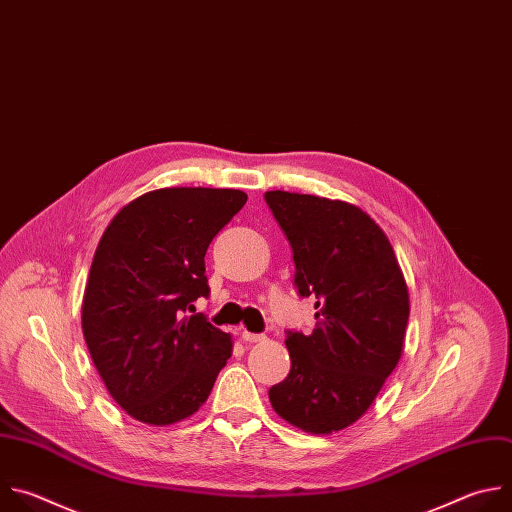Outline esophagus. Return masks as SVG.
Instances as JSON below:
<instances>
[{
    "mask_svg": "<svg viewBox=\"0 0 512 512\" xmlns=\"http://www.w3.org/2000/svg\"><path fill=\"white\" fill-rule=\"evenodd\" d=\"M240 339L244 343H262V341H266L264 335H256V333H248V331H240Z\"/></svg>",
    "mask_w": 512,
    "mask_h": 512,
    "instance_id": "34e87169",
    "label": "esophagus"
}]
</instances>
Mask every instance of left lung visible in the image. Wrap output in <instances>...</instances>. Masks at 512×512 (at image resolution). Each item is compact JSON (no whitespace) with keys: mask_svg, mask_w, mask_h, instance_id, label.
<instances>
[{"mask_svg":"<svg viewBox=\"0 0 512 512\" xmlns=\"http://www.w3.org/2000/svg\"><path fill=\"white\" fill-rule=\"evenodd\" d=\"M264 199L292 246L298 294L317 300L315 331H288L290 373L268 397L294 428L327 436L355 424L395 369L410 294L385 232L361 208L278 189Z\"/></svg>","mask_w":512,"mask_h":512,"instance_id":"1","label":"left lung"}]
</instances>
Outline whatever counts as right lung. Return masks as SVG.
Here are the masks:
<instances>
[{
  "instance_id": "obj_1",
  "label": "right lung",
  "mask_w": 512,
  "mask_h": 512,
  "mask_svg": "<svg viewBox=\"0 0 512 512\" xmlns=\"http://www.w3.org/2000/svg\"><path fill=\"white\" fill-rule=\"evenodd\" d=\"M240 189L149 191L102 234L82 298V333L123 410L149 426L193 416L232 357V337L193 313L208 296L206 252L244 208Z\"/></svg>"
}]
</instances>
